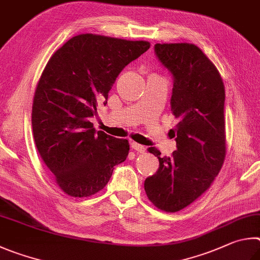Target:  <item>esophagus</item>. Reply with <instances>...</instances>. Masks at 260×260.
<instances>
[{
	"label": "esophagus",
	"mask_w": 260,
	"mask_h": 260,
	"mask_svg": "<svg viewBox=\"0 0 260 260\" xmlns=\"http://www.w3.org/2000/svg\"><path fill=\"white\" fill-rule=\"evenodd\" d=\"M130 145H131V148L135 149V151H136V152H138V153H144L145 151H146V147L143 146V145L138 144V143H135V142H133V143H131Z\"/></svg>",
	"instance_id": "esophagus-1"
}]
</instances>
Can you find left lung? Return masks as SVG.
Segmentation results:
<instances>
[{
  "mask_svg": "<svg viewBox=\"0 0 260 260\" xmlns=\"http://www.w3.org/2000/svg\"><path fill=\"white\" fill-rule=\"evenodd\" d=\"M154 52L172 76L171 112L178 120L177 149L161 157L149 147L160 167L145 180L154 206L176 212L189 206L210 187L219 174L226 152L225 88L216 66L197 45L157 43Z\"/></svg>",
  "mask_w": 260,
  "mask_h": 260,
  "instance_id": "left-lung-1",
  "label": "left lung"
}]
</instances>
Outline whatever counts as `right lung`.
Returning <instances> with one entry per match:
<instances>
[{
  "label": "right lung",
  "instance_id": "1",
  "mask_svg": "<svg viewBox=\"0 0 260 260\" xmlns=\"http://www.w3.org/2000/svg\"><path fill=\"white\" fill-rule=\"evenodd\" d=\"M146 41L74 36L50 58L35 91L31 125L41 157L63 192L86 198L102 190L129 154L126 139L95 133L90 117Z\"/></svg>",
  "mask_w": 260,
  "mask_h": 260
}]
</instances>
